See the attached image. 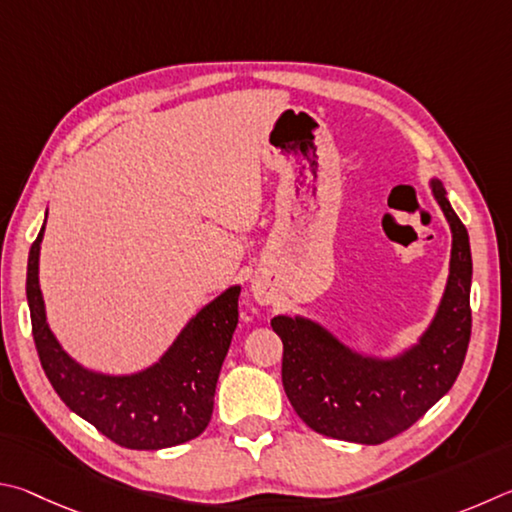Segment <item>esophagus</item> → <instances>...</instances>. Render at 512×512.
Returning a JSON list of instances; mask_svg holds the SVG:
<instances>
[{"label": "esophagus", "instance_id": "obj_1", "mask_svg": "<svg viewBox=\"0 0 512 512\" xmlns=\"http://www.w3.org/2000/svg\"><path fill=\"white\" fill-rule=\"evenodd\" d=\"M254 297H256L258 303H270L272 301L270 292H267V288H265L263 283H254Z\"/></svg>", "mask_w": 512, "mask_h": 512}]
</instances>
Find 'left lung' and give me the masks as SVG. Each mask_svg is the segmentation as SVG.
<instances>
[{
    "instance_id": "obj_1",
    "label": "left lung",
    "mask_w": 512,
    "mask_h": 512,
    "mask_svg": "<svg viewBox=\"0 0 512 512\" xmlns=\"http://www.w3.org/2000/svg\"><path fill=\"white\" fill-rule=\"evenodd\" d=\"M432 188L452 227V261L441 308L416 348L380 362L348 351L308 319H272L283 342V389L319 434L380 445L425 416L459 378L472 333L470 240L441 182Z\"/></svg>"
}]
</instances>
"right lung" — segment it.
Returning a JSON list of instances; mask_svg holds the SVG:
<instances>
[{
  "instance_id": "obj_1",
  "label": "right lung",
  "mask_w": 512,
  "mask_h": 512,
  "mask_svg": "<svg viewBox=\"0 0 512 512\" xmlns=\"http://www.w3.org/2000/svg\"><path fill=\"white\" fill-rule=\"evenodd\" d=\"M42 233L44 227L29 251L26 299L40 364L62 402L128 450H161L200 436L211 420L215 384L238 326L240 288H229L191 319L150 369L125 378L92 373L62 351L47 326L38 283Z\"/></svg>"
}]
</instances>
